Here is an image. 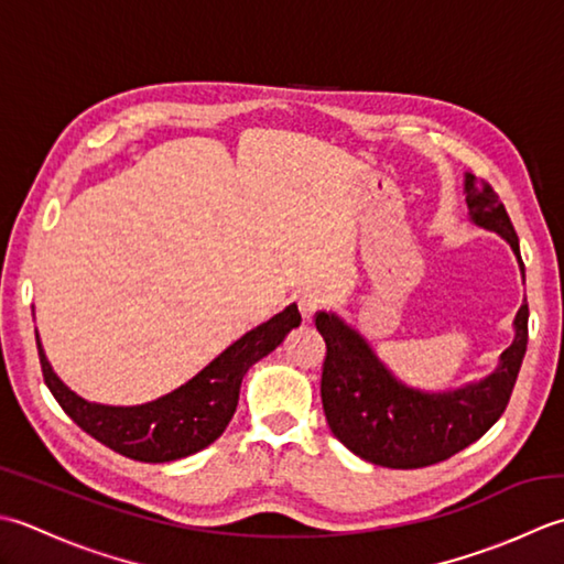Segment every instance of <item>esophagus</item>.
<instances>
[{
    "label": "esophagus",
    "instance_id": "34e87169",
    "mask_svg": "<svg viewBox=\"0 0 564 564\" xmlns=\"http://www.w3.org/2000/svg\"><path fill=\"white\" fill-rule=\"evenodd\" d=\"M296 304H299V312H302L304 321H312L318 308L324 306V296H321L318 290H304V292H299Z\"/></svg>",
    "mask_w": 564,
    "mask_h": 564
}]
</instances>
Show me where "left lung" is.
I'll list each match as a JSON object with an SVG mask.
<instances>
[{
	"label": "left lung",
	"mask_w": 564,
	"mask_h": 564,
	"mask_svg": "<svg viewBox=\"0 0 564 564\" xmlns=\"http://www.w3.org/2000/svg\"><path fill=\"white\" fill-rule=\"evenodd\" d=\"M469 221L499 234L523 262L511 218L487 182L465 172ZM326 340L321 401L333 435L372 465L416 469L443 463L479 441L509 404L528 343V304L513 318V343L499 355L494 372L447 392L409 387L377 358L358 328L333 312L316 314Z\"/></svg>",
	"instance_id": "left-lung-1"
}]
</instances>
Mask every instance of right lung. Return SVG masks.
Here are the masks:
<instances>
[{"label": "right lung", "instance_id": "1", "mask_svg": "<svg viewBox=\"0 0 564 564\" xmlns=\"http://www.w3.org/2000/svg\"><path fill=\"white\" fill-rule=\"evenodd\" d=\"M299 324L302 314L296 304H290L265 324L240 336L189 382L138 406L97 404L75 394L45 358L39 333L36 346L45 384L79 429L119 455L141 463H172L204 451L226 431L236 413L246 372L278 348Z\"/></svg>", "mask_w": 564, "mask_h": 564}]
</instances>
